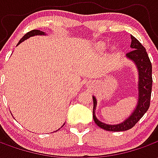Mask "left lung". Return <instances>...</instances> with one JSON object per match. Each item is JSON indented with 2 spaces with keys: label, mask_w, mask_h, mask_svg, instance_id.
Returning a JSON list of instances; mask_svg holds the SVG:
<instances>
[{
  "label": "left lung",
  "mask_w": 158,
  "mask_h": 158,
  "mask_svg": "<svg viewBox=\"0 0 158 158\" xmlns=\"http://www.w3.org/2000/svg\"><path fill=\"white\" fill-rule=\"evenodd\" d=\"M131 45L130 47L133 49L127 53V57L133 60L135 62L139 71V100L138 105L135 110L131 114L129 118H127L123 123L117 125H109L102 123L96 118L95 110L96 106V100L93 96V119L100 128L108 130V131H125L132 129L138 123L144 114L149 109L152 87V63L150 61L148 54L145 47L138 40L131 35Z\"/></svg>",
  "instance_id": "left-lung-1"
}]
</instances>
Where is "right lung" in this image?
<instances>
[{"label": "right lung", "mask_w": 158, "mask_h": 158, "mask_svg": "<svg viewBox=\"0 0 158 158\" xmlns=\"http://www.w3.org/2000/svg\"><path fill=\"white\" fill-rule=\"evenodd\" d=\"M44 35V32H42V31L39 30V29H33V30L29 31V32H28L27 34H25L23 36V38L19 40V42L18 43V45L20 44L22 41H23V40H25L26 39L29 38V37H31V36L34 35ZM56 131H57V130H56Z\"/></svg>", "instance_id": "right-lung-1"}]
</instances>
